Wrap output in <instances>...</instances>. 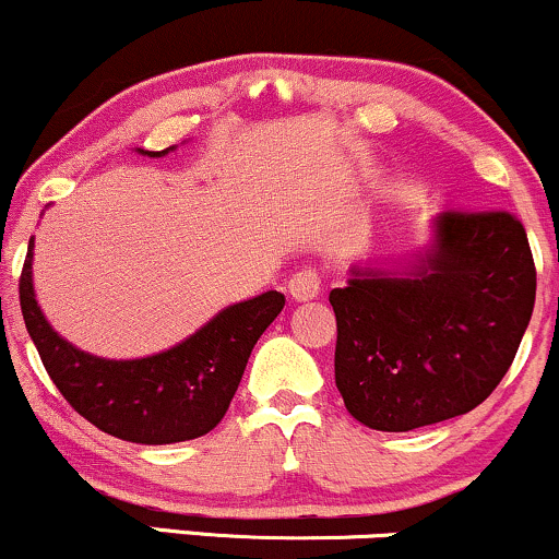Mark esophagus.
I'll return each instance as SVG.
<instances>
[{
  "mask_svg": "<svg viewBox=\"0 0 559 559\" xmlns=\"http://www.w3.org/2000/svg\"><path fill=\"white\" fill-rule=\"evenodd\" d=\"M320 294V275L316 271H310V267H305V271L294 273L292 278H288V297L294 301H310L316 299Z\"/></svg>",
  "mask_w": 559,
  "mask_h": 559,
  "instance_id": "1",
  "label": "esophagus"
}]
</instances>
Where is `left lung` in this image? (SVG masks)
I'll use <instances>...</instances> for the list:
<instances>
[{"instance_id": "obj_1", "label": "left lung", "mask_w": 559, "mask_h": 559, "mask_svg": "<svg viewBox=\"0 0 559 559\" xmlns=\"http://www.w3.org/2000/svg\"><path fill=\"white\" fill-rule=\"evenodd\" d=\"M536 299L528 236L510 213H441L407 258L355 265L333 288L336 389L376 431L471 413L510 370Z\"/></svg>"}]
</instances>
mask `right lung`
I'll use <instances>...</instances> for the list:
<instances>
[{
    "instance_id": "add662e5",
    "label": "right lung",
    "mask_w": 559,
    "mask_h": 559,
    "mask_svg": "<svg viewBox=\"0 0 559 559\" xmlns=\"http://www.w3.org/2000/svg\"><path fill=\"white\" fill-rule=\"evenodd\" d=\"M173 150L136 152L165 157ZM284 305V294L265 292L223 307L170 349L107 360L70 344L44 318L34 292V236L21 275L25 329L55 386L99 431L133 444H176L213 431L239 389L254 344Z\"/></svg>"
}]
</instances>
